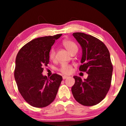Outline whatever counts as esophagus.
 Here are the masks:
<instances>
[{
    "label": "esophagus",
    "mask_w": 126,
    "mask_h": 126,
    "mask_svg": "<svg viewBox=\"0 0 126 126\" xmlns=\"http://www.w3.org/2000/svg\"><path fill=\"white\" fill-rule=\"evenodd\" d=\"M67 78H68V76H63V79H65Z\"/></svg>",
    "instance_id": "34e87169"
}]
</instances>
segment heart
Returning a JSON list of instances; mask_svg holds the SVG:
<instances>
[{"mask_svg":"<svg viewBox=\"0 0 126 126\" xmlns=\"http://www.w3.org/2000/svg\"><path fill=\"white\" fill-rule=\"evenodd\" d=\"M63 45L64 47V48L67 50V51L69 53H71L73 52H77L78 50V47L77 44L73 41L69 40H64L63 42ZM55 50L54 49H52L50 50L49 53V59L52 61H54L55 59ZM59 71L62 72L63 74H69L72 72V67L71 65L68 64H62L61 65V67L59 69Z\"/></svg>","mask_w":126,"mask_h":126,"instance_id":"1","label":"heart"}]
</instances>
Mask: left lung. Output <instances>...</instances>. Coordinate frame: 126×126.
<instances>
[{
  "instance_id": "8db88e82",
  "label": "left lung",
  "mask_w": 126,
  "mask_h": 126,
  "mask_svg": "<svg viewBox=\"0 0 126 126\" xmlns=\"http://www.w3.org/2000/svg\"><path fill=\"white\" fill-rule=\"evenodd\" d=\"M73 35L82 49L79 71L88 76L84 80L74 76L72 92L78 103L94 106L105 98L110 87L113 65L109 50L103 42L91 35L77 32Z\"/></svg>"
}]
</instances>
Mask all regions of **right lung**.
I'll use <instances>...</instances> for the list:
<instances>
[{
    "mask_svg": "<svg viewBox=\"0 0 126 126\" xmlns=\"http://www.w3.org/2000/svg\"><path fill=\"white\" fill-rule=\"evenodd\" d=\"M62 34L31 40L19 51L16 59L14 78L18 90L28 103L37 108L45 107L54 101L62 77L53 74L49 78L42 74L49 62V52Z\"/></svg>",
    "mask_w": 126,
    "mask_h": 126,
    "instance_id": "right-lung-1",
    "label": "right lung"
}]
</instances>
